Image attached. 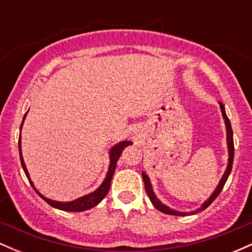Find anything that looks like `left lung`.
I'll list each match as a JSON object with an SVG mask.
<instances>
[{
    "label": "left lung",
    "mask_w": 252,
    "mask_h": 252,
    "mask_svg": "<svg viewBox=\"0 0 252 252\" xmlns=\"http://www.w3.org/2000/svg\"><path fill=\"white\" fill-rule=\"evenodd\" d=\"M220 104V109H221V112H222V117H224L225 120V124H226V132H227V147H228V164H227V168L225 170L224 175H222L220 182H219V185L217 186V189L215 192L212 193V195L210 196L209 199H207L206 201L202 204V206L200 209H198L195 211V212H189V213H182V212H178V211H174V210H170L169 207H167L166 205H163L162 202L158 200V198H156L154 192H153V189H152V184H150L149 181V178L147 176V174H144L142 173V178H143V181H144V189H146V192L147 194H148V198L150 199V201L153 202V205L158 209V211H161V212L166 213V215H172V216H187V215H193V213H199L201 212V211H204L205 209H207V207L210 206L211 204H212L213 201H215V199L217 196L219 195V193L221 192V189H224V185L225 182H226L228 175H230L231 173V169H232V163H233V155H235V146H233V132H232V128H231V123H230V120H228L227 116H226V112H225V106L222 105V103H219Z\"/></svg>",
    "instance_id": "8db88e82"
}]
</instances>
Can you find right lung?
Returning <instances> with one entry per match:
<instances>
[{
  "label": "right lung",
  "instance_id": "add662e5",
  "mask_svg": "<svg viewBox=\"0 0 252 252\" xmlns=\"http://www.w3.org/2000/svg\"><path fill=\"white\" fill-rule=\"evenodd\" d=\"M26 115H27V112H26ZM26 115L24 116V120H25ZM22 123H24V121H22ZM22 123H21V126H22ZM21 126H20V129H21ZM130 144H131L130 141H123V142H120L118 144H116L114 148L110 150L109 172H108V175H106L105 180L103 181L102 185H100L99 189H97L94 193H90V194H88V195H84V196H82V198H78L74 201H70V202H59V201L50 200V199H47L46 196L40 194V193L35 189L33 182L31 181L30 175H28L27 168H26V164L24 162V158H22V154H21V135H20V137H19V152H20V160H21L22 168H24V170H25L26 176H27L28 180H30V184L32 185V187L35 189V192L40 196H41L43 200L47 202V204H50L52 207H56V209H58V210L67 211V212H82V211H86V210L92 209V207L96 206V205L99 204V202L102 201L104 198H105V195L108 194V192L110 189V185H111L112 175H114L115 169H116L117 160L120 158L121 154H122L123 149L126 148V147L130 146Z\"/></svg>",
  "mask_w": 252,
  "mask_h": 252
}]
</instances>
